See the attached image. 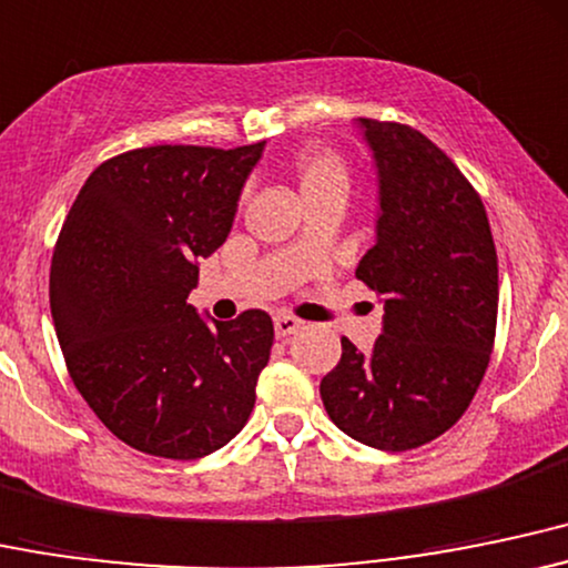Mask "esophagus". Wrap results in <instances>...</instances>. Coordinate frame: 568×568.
<instances>
[{
	"label": "esophagus",
	"instance_id": "esophagus-1",
	"mask_svg": "<svg viewBox=\"0 0 568 568\" xmlns=\"http://www.w3.org/2000/svg\"><path fill=\"white\" fill-rule=\"evenodd\" d=\"M301 327H303L301 318H295V316H290V314H278L276 318H273V329H276L278 337L295 335Z\"/></svg>",
	"mask_w": 568,
	"mask_h": 568
}]
</instances>
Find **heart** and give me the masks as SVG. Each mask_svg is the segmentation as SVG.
I'll return each mask as SVG.
<instances>
[{
    "label": "heart",
    "instance_id": "heart-1",
    "mask_svg": "<svg viewBox=\"0 0 568 568\" xmlns=\"http://www.w3.org/2000/svg\"><path fill=\"white\" fill-rule=\"evenodd\" d=\"M295 174L301 184L303 199H318V195H348V165L327 146H308L295 155Z\"/></svg>",
    "mask_w": 568,
    "mask_h": 568
}]
</instances>
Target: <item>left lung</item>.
Instances as JSON below:
<instances>
[{
	"label": "left lung",
	"instance_id": "left-lung-1",
	"mask_svg": "<svg viewBox=\"0 0 568 568\" xmlns=\"http://www.w3.org/2000/svg\"><path fill=\"white\" fill-rule=\"evenodd\" d=\"M356 123L378 165L375 246L356 278L384 301V329L369 354L343 337L318 392L337 429L399 454L473 403L494 348L499 265L480 195L435 142L403 123Z\"/></svg>",
	"mask_w": 568,
	"mask_h": 568
}]
</instances>
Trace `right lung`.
Masks as SVG:
<instances>
[{
    "instance_id": "add662e5",
    "label": "right lung",
    "mask_w": 568,
    "mask_h": 568,
    "mask_svg": "<svg viewBox=\"0 0 568 568\" xmlns=\"http://www.w3.org/2000/svg\"><path fill=\"white\" fill-rule=\"evenodd\" d=\"M265 142L158 144L110 158L69 209L50 263V314L67 369L99 422L142 454L201 458L244 429L271 359L273 322L187 303L220 250Z\"/></svg>"
}]
</instances>
